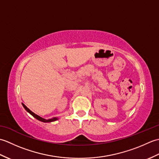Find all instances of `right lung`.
Instances as JSON below:
<instances>
[{
  "instance_id": "obj_1",
  "label": "right lung",
  "mask_w": 159,
  "mask_h": 159,
  "mask_svg": "<svg viewBox=\"0 0 159 159\" xmlns=\"http://www.w3.org/2000/svg\"><path fill=\"white\" fill-rule=\"evenodd\" d=\"M22 104L23 107L25 108V110H26V111H27V112H29L30 114L31 115V116H33L35 118H36L37 120L41 121H42V122H51V121H56L57 120H58L57 117H52V118H51V119L46 120V119H44V118H42V117H40V116H38V115H36L35 113L32 112V111H31V110H30V109H29V108L26 107L25 105V104H24L23 103H22Z\"/></svg>"
}]
</instances>
